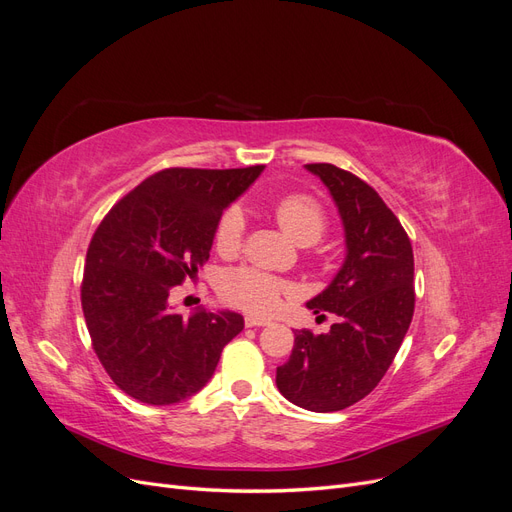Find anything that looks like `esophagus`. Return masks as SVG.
<instances>
[{"label":"esophagus","instance_id":"esophagus-1","mask_svg":"<svg viewBox=\"0 0 512 512\" xmlns=\"http://www.w3.org/2000/svg\"><path fill=\"white\" fill-rule=\"evenodd\" d=\"M269 320L265 318H256V316H245V327H269Z\"/></svg>","mask_w":512,"mask_h":512}]
</instances>
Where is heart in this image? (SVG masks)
Returning a JSON list of instances; mask_svg holds the SVG:
<instances>
[{
	"label": "heart",
	"mask_w": 512,
	"mask_h": 512,
	"mask_svg": "<svg viewBox=\"0 0 512 512\" xmlns=\"http://www.w3.org/2000/svg\"><path fill=\"white\" fill-rule=\"evenodd\" d=\"M273 213L277 224H280L286 235L299 245L316 243L322 237L324 228H327V218H324L322 207L312 196L305 194H290L282 200H277ZM243 232L245 215L241 207L232 205L224 211L218 228H215V247L224 254L237 252L243 239ZM220 292L228 303L245 309V312L269 316L282 307L284 299L290 297L294 290L288 282L277 280V277L269 273L239 267L224 273L220 282Z\"/></svg>",
	"instance_id": "heart-1"
}]
</instances>
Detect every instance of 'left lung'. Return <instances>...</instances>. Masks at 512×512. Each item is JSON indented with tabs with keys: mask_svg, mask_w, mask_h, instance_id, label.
<instances>
[{
	"mask_svg": "<svg viewBox=\"0 0 512 512\" xmlns=\"http://www.w3.org/2000/svg\"><path fill=\"white\" fill-rule=\"evenodd\" d=\"M329 190L344 226L346 256L331 284L305 305L339 320L329 333H294L275 384L294 406L344 410L376 389L414 314L412 245L374 188L333 164H305Z\"/></svg>",
	"mask_w": 512,
	"mask_h": 512,
	"instance_id": "obj_1",
	"label": "left lung"
}]
</instances>
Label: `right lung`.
Returning a JSON list of instances; mask_svg holds the SVG:
<instances>
[{
    "mask_svg": "<svg viewBox=\"0 0 512 512\" xmlns=\"http://www.w3.org/2000/svg\"><path fill=\"white\" fill-rule=\"evenodd\" d=\"M265 166L166 168L108 211L89 243L81 303L94 350L119 389L149 406L192 397L243 331L230 309L168 303L209 260L215 228Z\"/></svg>",
    "mask_w": 512,
    "mask_h": 512,
    "instance_id": "1",
    "label": "right lung"
}]
</instances>
